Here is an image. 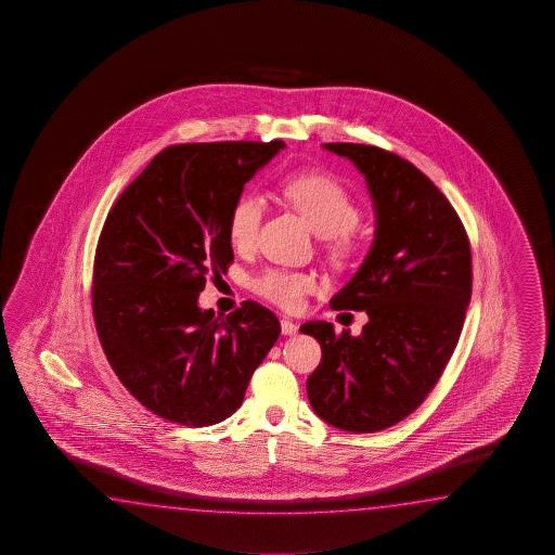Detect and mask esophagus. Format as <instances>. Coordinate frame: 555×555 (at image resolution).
<instances>
[{
    "label": "esophagus",
    "mask_w": 555,
    "mask_h": 555,
    "mask_svg": "<svg viewBox=\"0 0 555 555\" xmlns=\"http://www.w3.org/2000/svg\"><path fill=\"white\" fill-rule=\"evenodd\" d=\"M299 332V326L289 319H282V334L283 336H295Z\"/></svg>",
    "instance_id": "1"
}]
</instances>
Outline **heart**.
Segmentation results:
<instances>
[{"mask_svg": "<svg viewBox=\"0 0 555 555\" xmlns=\"http://www.w3.org/2000/svg\"><path fill=\"white\" fill-rule=\"evenodd\" d=\"M280 196L309 223L317 235L326 238L334 260L344 262L356 243L353 231L361 211L346 186L324 172H293L280 180ZM263 202L258 196L236 199L227 221V233L236 250L253 248L262 225ZM320 287L319 278L297 270H266L253 280L254 293L285 310H299L305 297Z\"/></svg>", "mask_w": 555, "mask_h": 555, "instance_id": "obj_1", "label": "heart"}]
</instances>
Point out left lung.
Returning a JSON list of instances; mask_svg holds the SVG:
<instances>
[{
  "instance_id": "obj_1",
  "label": "left lung",
  "mask_w": 555,
  "mask_h": 555,
  "mask_svg": "<svg viewBox=\"0 0 555 555\" xmlns=\"http://www.w3.org/2000/svg\"><path fill=\"white\" fill-rule=\"evenodd\" d=\"M356 163L375 199L376 233L353 280L330 301L365 310L359 336L312 320L322 349L307 378L312 410L351 433L383 431L415 412L439 383L472 297V250L451 202L410 160L363 143H324Z\"/></svg>"
}]
</instances>
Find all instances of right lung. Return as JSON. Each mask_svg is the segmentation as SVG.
Here are the masks:
<instances>
[{"label": "right lung", "instance_id": "add662e5", "mask_svg": "<svg viewBox=\"0 0 555 555\" xmlns=\"http://www.w3.org/2000/svg\"><path fill=\"white\" fill-rule=\"evenodd\" d=\"M283 147L170 145L106 216L94 253V326L120 383L163 420L204 427L235 414L280 338V320L262 305L243 301L219 319L197 307V295L235 260L229 211Z\"/></svg>", "mask_w": 555, "mask_h": 555}]
</instances>
